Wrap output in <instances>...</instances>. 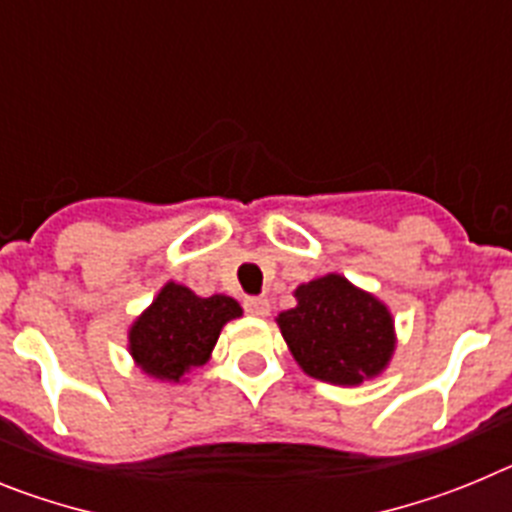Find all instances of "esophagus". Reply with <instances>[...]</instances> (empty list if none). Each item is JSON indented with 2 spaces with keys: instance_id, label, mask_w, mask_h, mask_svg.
<instances>
[{
  "instance_id": "34e87169",
  "label": "esophagus",
  "mask_w": 512,
  "mask_h": 512,
  "mask_svg": "<svg viewBox=\"0 0 512 512\" xmlns=\"http://www.w3.org/2000/svg\"><path fill=\"white\" fill-rule=\"evenodd\" d=\"M243 307H246V312L253 315V318H266L269 315V300L266 297H246Z\"/></svg>"
}]
</instances>
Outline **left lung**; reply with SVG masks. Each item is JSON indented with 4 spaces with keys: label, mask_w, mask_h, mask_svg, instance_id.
Instances as JSON below:
<instances>
[{
    "label": "left lung",
    "mask_w": 512,
    "mask_h": 512,
    "mask_svg": "<svg viewBox=\"0 0 512 512\" xmlns=\"http://www.w3.org/2000/svg\"><path fill=\"white\" fill-rule=\"evenodd\" d=\"M297 305L277 325L302 372L320 382L356 387L382 374L395 354V320L377 297L341 274L295 289Z\"/></svg>",
    "instance_id": "1"
}]
</instances>
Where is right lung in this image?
<instances>
[{
  "label": "right lung",
  "instance_id": "obj_1",
  "mask_svg": "<svg viewBox=\"0 0 512 512\" xmlns=\"http://www.w3.org/2000/svg\"><path fill=\"white\" fill-rule=\"evenodd\" d=\"M241 315L233 297H200L184 284L169 282L130 325V356L148 377L182 382L194 366L210 361L223 325Z\"/></svg>",
  "mask_w": 512,
  "mask_h": 512
}]
</instances>
